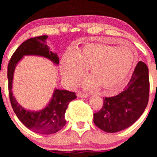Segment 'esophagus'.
<instances>
[{"label": "esophagus", "instance_id": "34e87169", "mask_svg": "<svg viewBox=\"0 0 157 157\" xmlns=\"http://www.w3.org/2000/svg\"><path fill=\"white\" fill-rule=\"evenodd\" d=\"M77 96L78 97H81V98H87L89 97V95H88L87 94H83V93H78V94H77Z\"/></svg>", "mask_w": 157, "mask_h": 157}]
</instances>
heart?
Instances as JSON below:
<instances>
[{"mask_svg":"<svg viewBox=\"0 0 157 157\" xmlns=\"http://www.w3.org/2000/svg\"><path fill=\"white\" fill-rule=\"evenodd\" d=\"M135 53L128 45L112 46L102 44H89L61 60L63 78L70 86H76L89 68L91 79L85 83L88 89L99 86L113 94L121 89L132 69Z\"/></svg>","mask_w":157,"mask_h":157,"instance_id":"1","label":"heart"}]
</instances>
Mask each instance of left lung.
<instances>
[{"mask_svg":"<svg viewBox=\"0 0 157 157\" xmlns=\"http://www.w3.org/2000/svg\"><path fill=\"white\" fill-rule=\"evenodd\" d=\"M149 94V69L144 62L139 61L124 91L113 97L104 98L103 108L94 114V124L108 133L129 127L144 111Z\"/></svg>","mask_w":157,"mask_h":157,"instance_id":"obj_1","label":"left lung"}]
</instances>
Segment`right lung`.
I'll return each mask as SVG.
<instances>
[{
    "mask_svg": "<svg viewBox=\"0 0 157 157\" xmlns=\"http://www.w3.org/2000/svg\"><path fill=\"white\" fill-rule=\"evenodd\" d=\"M48 36H41L28 39L23 43L13 54L8 66V90L10 101L18 119L36 133L51 134L59 132L65 126V113L68 104L76 98L74 92L55 89L48 104L39 111H31L21 106L13 94V81L16 66L26 56L44 57L59 65V57L46 44Z\"/></svg>",
    "mask_w": 157,
    "mask_h": 157,
    "instance_id": "add662e5",
    "label": "right lung"
}]
</instances>
